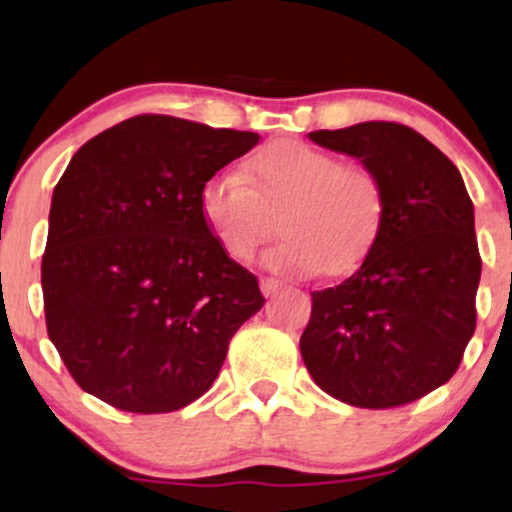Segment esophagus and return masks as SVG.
<instances>
[{
    "label": "esophagus",
    "instance_id": "esophagus-1",
    "mask_svg": "<svg viewBox=\"0 0 512 512\" xmlns=\"http://www.w3.org/2000/svg\"><path fill=\"white\" fill-rule=\"evenodd\" d=\"M260 289H262L264 296H274V293L281 289V284L276 279H272V276H262V279H260Z\"/></svg>",
    "mask_w": 512,
    "mask_h": 512
}]
</instances>
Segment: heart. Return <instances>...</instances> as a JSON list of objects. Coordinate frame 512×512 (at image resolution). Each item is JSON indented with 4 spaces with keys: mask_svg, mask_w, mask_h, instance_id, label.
Listing matches in <instances>:
<instances>
[{
    "mask_svg": "<svg viewBox=\"0 0 512 512\" xmlns=\"http://www.w3.org/2000/svg\"><path fill=\"white\" fill-rule=\"evenodd\" d=\"M199 211L228 257L248 264L274 233L267 262L286 274L342 276L366 260L387 219L385 182L370 166L339 161L303 142L262 149L245 166L219 170L199 190Z\"/></svg>",
    "mask_w": 512,
    "mask_h": 512,
    "instance_id": "obj_1",
    "label": "heart"
}]
</instances>
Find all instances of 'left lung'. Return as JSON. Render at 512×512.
I'll return each mask as SVG.
<instances>
[{
	"mask_svg": "<svg viewBox=\"0 0 512 512\" xmlns=\"http://www.w3.org/2000/svg\"><path fill=\"white\" fill-rule=\"evenodd\" d=\"M308 137L383 178L387 219L349 279L310 293L305 368L351 407L416 402L455 375L477 330L472 199L455 163L407 125L361 122Z\"/></svg>",
	"mask_w": 512,
	"mask_h": 512,
	"instance_id": "1",
	"label": "left lung"
}]
</instances>
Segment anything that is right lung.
<instances>
[{"label": "right lung", "mask_w": 512, "mask_h": 512, "mask_svg": "<svg viewBox=\"0 0 512 512\" xmlns=\"http://www.w3.org/2000/svg\"><path fill=\"white\" fill-rule=\"evenodd\" d=\"M257 142L255 132L137 115L69 161L40 281L50 342L88 395L166 414L214 383L264 298L211 236L199 190Z\"/></svg>", "instance_id": "obj_1"}]
</instances>
